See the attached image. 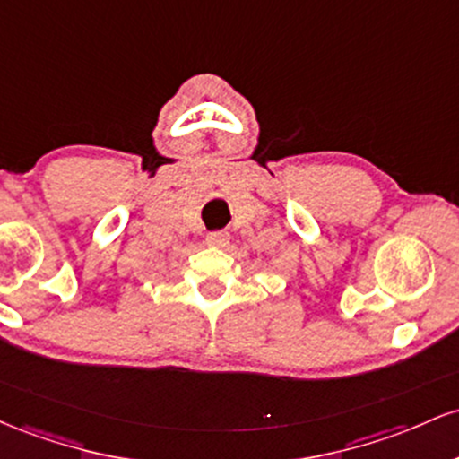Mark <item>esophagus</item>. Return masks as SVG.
Returning a JSON list of instances; mask_svg holds the SVG:
<instances>
[{
	"label": "esophagus",
	"mask_w": 459,
	"mask_h": 459,
	"mask_svg": "<svg viewBox=\"0 0 459 459\" xmlns=\"http://www.w3.org/2000/svg\"><path fill=\"white\" fill-rule=\"evenodd\" d=\"M205 245L223 249V247L230 245V234L228 231H210V234L205 236Z\"/></svg>",
	"instance_id": "obj_1"
}]
</instances>
